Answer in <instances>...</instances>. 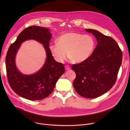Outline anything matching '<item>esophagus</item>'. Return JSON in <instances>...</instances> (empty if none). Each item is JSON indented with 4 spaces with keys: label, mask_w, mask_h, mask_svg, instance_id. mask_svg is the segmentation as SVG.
I'll list each match as a JSON object with an SVG mask.
<instances>
[{
    "label": "esophagus",
    "mask_w": 130,
    "mask_h": 130,
    "mask_svg": "<svg viewBox=\"0 0 130 130\" xmlns=\"http://www.w3.org/2000/svg\"><path fill=\"white\" fill-rule=\"evenodd\" d=\"M65 69H66V70L68 71V70H69L71 69V67H70V66H68V65H66V66H65Z\"/></svg>",
    "instance_id": "obj_1"
}]
</instances>
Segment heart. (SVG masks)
<instances>
[{"label": "heart", "mask_w": 130, "mask_h": 130, "mask_svg": "<svg viewBox=\"0 0 130 130\" xmlns=\"http://www.w3.org/2000/svg\"><path fill=\"white\" fill-rule=\"evenodd\" d=\"M95 42L90 35L67 32L56 40V43L50 46L56 60L63 62L69 57L74 62H80L88 59L93 53Z\"/></svg>", "instance_id": "b5f03b06"}]
</instances>
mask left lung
Returning <instances> with one entry per match:
<instances>
[{
	"instance_id": "8db88e82",
	"label": "left lung",
	"mask_w": 130,
	"mask_h": 130,
	"mask_svg": "<svg viewBox=\"0 0 130 130\" xmlns=\"http://www.w3.org/2000/svg\"><path fill=\"white\" fill-rule=\"evenodd\" d=\"M85 30L93 35L98 44L88 59L73 64L72 69L76 74L73 85L79 95L93 99L107 92L115 85L123 55L112 37L94 29Z\"/></svg>"
}]
</instances>
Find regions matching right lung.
<instances>
[{"label": "right lung", "mask_w": 130, "mask_h": 130, "mask_svg": "<svg viewBox=\"0 0 130 130\" xmlns=\"http://www.w3.org/2000/svg\"><path fill=\"white\" fill-rule=\"evenodd\" d=\"M52 35L49 29L38 26L24 29L9 46L6 58L7 80L12 90L19 96L31 100H41L53 92L56 83L65 72L64 65L54 59L49 47ZM35 39L44 46L47 55L45 65L37 73L24 75L17 70L15 57L21 43L27 39Z\"/></svg>", "instance_id": "obj_1"}]
</instances>
